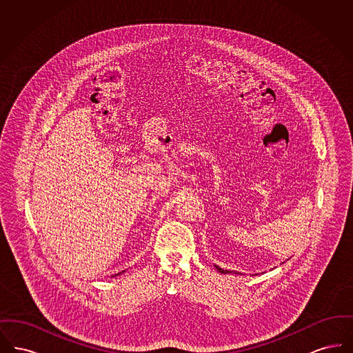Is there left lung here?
Returning <instances> with one entry per match:
<instances>
[{
    "mask_svg": "<svg viewBox=\"0 0 353 353\" xmlns=\"http://www.w3.org/2000/svg\"><path fill=\"white\" fill-rule=\"evenodd\" d=\"M214 266H216V269L219 270L221 274H239V272H236V271H230V270L221 269V268L217 266V265H214Z\"/></svg>",
    "mask_w": 353,
    "mask_h": 353,
    "instance_id": "8db88e82",
    "label": "left lung"
}]
</instances>
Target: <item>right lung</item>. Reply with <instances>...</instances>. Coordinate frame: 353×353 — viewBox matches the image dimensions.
Returning <instances> with one entry per match:
<instances>
[{"label":"right lung","instance_id":"right-lung-1","mask_svg":"<svg viewBox=\"0 0 353 353\" xmlns=\"http://www.w3.org/2000/svg\"><path fill=\"white\" fill-rule=\"evenodd\" d=\"M123 272H124V271H121V272H119V274H115V276H117V275H120V274H123Z\"/></svg>","mask_w":353,"mask_h":353}]
</instances>
